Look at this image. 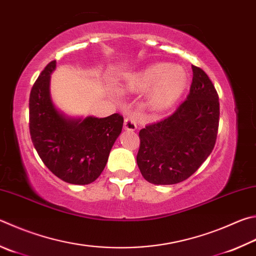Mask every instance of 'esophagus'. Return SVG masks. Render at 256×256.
I'll return each instance as SVG.
<instances>
[{
	"mask_svg": "<svg viewBox=\"0 0 256 256\" xmlns=\"http://www.w3.org/2000/svg\"><path fill=\"white\" fill-rule=\"evenodd\" d=\"M136 128L138 126L136 118H134L133 116H128V118L124 120V128L126 130V131H136Z\"/></svg>",
	"mask_w": 256,
	"mask_h": 256,
	"instance_id": "34e87169",
	"label": "esophagus"
}]
</instances>
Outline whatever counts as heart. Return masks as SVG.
Wrapping results in <instances>:
<instances>
[{"label":"heart","instance_id":"obj_1","mask_svg":"<svg viewBox=\"0 0 256 256\" xmlns=\"http://www.w3.org/2000/svg\"><path fill=\"white\" fill-rule=\"evenodd\" d=\"M187 85V75L180 66L159 62L128 75L125 87L131 92H146L150 88L148 102L150 108L164 112L178 102Z\"/></svg>","mask_w":256,"mask_h":256}]
</instances>
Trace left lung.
<instances>
[{"mask_svg": "<svg viewBox=\"0 0 256 256\" xmlns=\"http://www.w3.org/2000/svg\"><path fill=\"white\" fill-rule=\"evenodd\" d=\"M190 92L176 112L142 128L136 162L153 184H174L188 179L210 154L220 123V100L202 68L192 66Z\"/></svg>", "mask_w": 256, "mask_h": 256, "instance_id": "obj_1", "label": "left lung"}]
</instances>
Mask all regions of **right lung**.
<instances>
[{"mask_svg":"<svg viewBox=\"0 0 256 256\" xmlns=\"http://www.w3.org/2000/svg\"><path fill=\"white\" fill-rule=\"evenodd\" d=\"M49 62L30 92V136L46 166L64 181L88 184L104 170L110 152L122 132L123 116L118 113L98 118H69L56 108L50 94Z\"/></svg>","mask_w":256,"mask_h":256,"instance_id":"obj_1","label":"right lung"}]
</instances>
